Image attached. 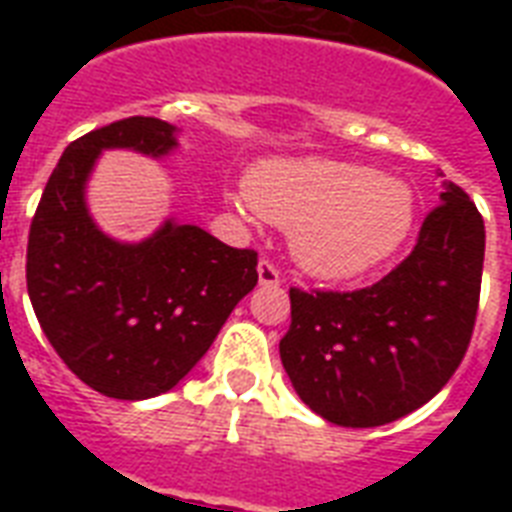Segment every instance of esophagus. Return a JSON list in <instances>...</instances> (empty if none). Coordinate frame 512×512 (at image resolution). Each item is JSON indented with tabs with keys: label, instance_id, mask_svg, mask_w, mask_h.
<instances>
[{
	"label": "esophagus",
	"instance_id": "obj_1",
	"mask_svg": "<svg viewBox=\"0 0 512 512\" xmlns=\"http://www.w3.org/2000/svg\"><path fill=\"white\" fill-rule=\"evenodd\" d=\"M257 281H260V287H279L281 276L271 260H260L257 263Z\"/></svg>",
	"mask_w": 512,
	"mask_h": 512
}]
</instances>
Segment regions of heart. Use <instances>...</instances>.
<instances>
[{"label": "heart", "mask_w": 512, "mask_h": 512, "mask_svg": "<svg viewBox=\"0 0 512 512\" xmlns=\"http://www.w3.org/2000/svg\"><path fill=\"white\" fill-rule=\"evenodd\" d=\"M247 196L271 223L292 228L297 265L329 281L356 279L385 263L412 231L417 209L404 180L321 156L255 164Z\"/></svg>", "instance_id": "obj_1"}]
</instances>
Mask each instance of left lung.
<instances>
[{
	"label": "left lung",
	"mask_w": 512,
	"mask_h": 512,
	"mask_svg": "<svg viewBox=\"0 0 512 512\" xmlns=\"http://www.w3.org/2000/svg\"><path fill=\"white\" fill-rule=\"evenodd\" d=\"M412 255L356 292L289 289L281 364L305 406L342 428H377L428 404L468 350L484 271V217L446 183Z\"/></svg>",
	"instance_id": "1"
}]
</instances>
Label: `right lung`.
Listing matches in <instances>:
<instances>
[{
    "label": "right lung",
    "mask_w": 512,
    "mask_h": 512,
    "mask_svg": "<svg viewBox=\"0 0 512 512\" xmlns=\"http://www.w3.org/2000/svg\"><path fill=\"white\" fill-rule=\"evenodd\" d=\"M177 127L130 116L63 151L28 233V297L71 372L108 398L167 393L199 364L225 319L257 284V252L167 217L148 239L100 231L87 183L103 151L164 159Z\"/></svg>",
    "instance_id": "1"
}]
</instances>
